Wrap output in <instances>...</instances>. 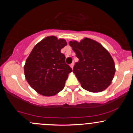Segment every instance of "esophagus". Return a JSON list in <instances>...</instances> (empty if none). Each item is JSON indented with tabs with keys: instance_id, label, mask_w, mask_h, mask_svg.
I'll return each mask as SVG.
<instances>
[{
	"instance_id": "esophagus-1",
	"label": "esophagus",
	"mask_w": 133,
	"mask_h": 133,
	"mask_svg": "<svg viewBox=\"0 0 133 133\" xmlns=\"http://www.w3.org/2000/svg\"><path fill=\"white\" fill-rule=\"evenodd\" d=\"M74 64H75V63H74V62H72L71 64H70V66H71V68H72V69H73V67H74Z\"/></svg>"
}]
</instances>
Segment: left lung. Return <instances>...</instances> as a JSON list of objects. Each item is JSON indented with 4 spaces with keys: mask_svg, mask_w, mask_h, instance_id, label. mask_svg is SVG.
I'll list each match as a JSON object with an SVG mask.
<instances>
[{
    "mask_svg": "<svg viewBox=\"0 0 133 133\" xmlns=\"http://www.w3.org/2000/svg\"><path fill=\"white\" fill-rule=\"evenodd\" d=\"M69 45L79 59L73 72L83 89L92 92L105 90L111 84L116 71L109 53L100 43L88 38L80 42L70 41Z\"/></svg>",
    "mask_w": 133,
    "mask_h": 133,
    "instance_id": "left-lung-1",
    "label": "left lung"
}]
</instances>
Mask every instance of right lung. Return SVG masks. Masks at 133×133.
Returning a JSON list of instances; mask_svg holds the SVG:
<instances>
[{
	"label": "right lung",
	"instance_id": "right-lung-1",
	"mask_svg": "<svg viewBox=\"0 0 133 133\" xmlns=\"http://www.w3.org/2000/svg\"><path fill=\"white\" fill-rule=\"evenodd\" d=\"M67 45L64 39L45 37L33 48L24 67L27 82L43 96L55 95L64 88L72 69L65 63L60 50Z\"/></svg>",
	"mask_w": 133,
	"mask_h": 133
}]
</instances>
